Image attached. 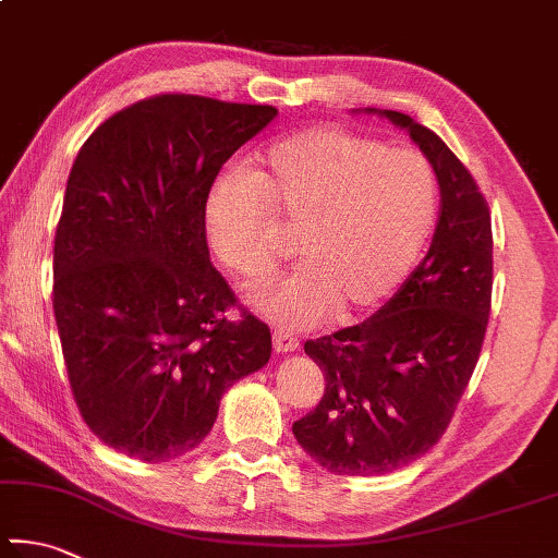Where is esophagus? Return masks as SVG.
Masks as SVG:
<instances>
[{
  "instance_id": "34e87169",
  "label": "esophagus",
  "mask_w": 558,
  "mask_h": 558,
  "mask_svg": "<svg viewBox=\"0 0 558 558\" xmlns=\"http://www.w3.org/2000/svg\"><path fill=\"white\" fill-rule=\"evenodd\" d=\"M272 349H276L278 353H292L300 349V341L288 331H276L272 333Z\"/></svg>"
}]
</instances>
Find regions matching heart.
Here are the masks:
<instances>
[{"instance_id": "1", "label": "heart", "mask_w": 558, "mask_h": 558, "mask_svg": "<svg viewBox=\"0 0 558 558\" xmlns=\"http://www.w3.org/2000/svg\"><path fill=\"white\" fill-rule=\"evenodd\" d=\"M439 185L427 158L339 126H314L272 144L251 173L217 180L205 202L215 256L246 278L280 256L278 225L298 229L300 266L248 292L288 329L329 312L347 322L380 307L427 244Z\"/></svg>"}]
</instances>
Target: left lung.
Here are the masks:
<instances>
[{
	"label": "left lung",
	"mask_w": 558,
	"mask_h": 558,
	"mask_svg": "<svg viewBox=\"0 0 558 558\" xmlns=\"http://www.w3.org/2000/svg\"><path fill=\"white\" fill-rule=\"evenodd\" d=\"M363 114L408 131L434 168L441 207L427 256L400 290L366 322L305 343L327 388L292 434L337 475L392 473L439 441L478 363L493 292L490 211L469 170L402 111Z\"/></svg>",
	"instance_id": "left-lung-1"
}]
</instances>
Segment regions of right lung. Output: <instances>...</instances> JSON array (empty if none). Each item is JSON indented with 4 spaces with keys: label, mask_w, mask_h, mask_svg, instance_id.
Returning <instances> with one entry per match:
<instances>
[{
    "label": "right lung",
    "mask_w": 558,
    "mask_h": 558,
    "mask_svg": "<svg viewBox=\"0 0 558 558\" xmlns=\"http://www.w3.org/2000/svg\"><path fill=\"white\" fill-rule=\"evenodd\" d=\"M278 117L268 105L158 95L95 129L53 246V312L80 414L107 447L160 463L199 447L219 400L270 359L268 324L209 263L221 166Z\"/></svg>",
    "instance_id": "right-lung-1"
}]
</instances>
